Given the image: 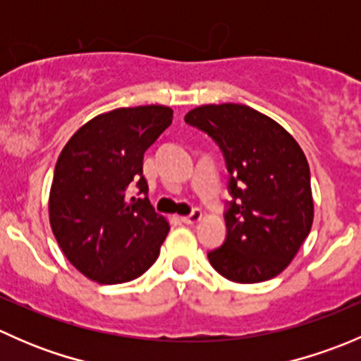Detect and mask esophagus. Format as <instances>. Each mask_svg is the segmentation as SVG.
<instances>
[{"label":"esophagus","instance_id":"1","mask_svg":"<svg viewBox=\"0 0 361 361\" xmlns=\"http://www.w3.org/2000/svg\"><path fill=\"white\" fill-rule=\"evenodd\" d=\"M201 218H202V211L201 209H194L190 214H188V216H181V221H183V224H187V225H194V224H197Z\"/></svg>","mask_w":361,"mask_h":361}]
</instances>
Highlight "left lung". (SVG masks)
Listing matches in <instances>:
<instances>
[{"mask_svg": "<svg viewBox=\"0 0 361 361\" xmlns=\"http://www.w3.org/2000/svg\"><path fill=\"white\" fill-rule=\"evenodd\" d=\"M220 147L232 201L227 238L207 253L235 283H260L285 271L311 232L314 202L304 152L278 122L245 104H204L185 115Z\"/></svg>", "mask_w": 361, "mask_h": 361, "instance_id": "obj_1", "label": "left lung"}]
</instances>
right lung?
Wrapping results in <instances>:
<instances>
[{
  "instance_id": "1",
  "label": "right lung",
  "mask_w": 361,
  "mask_h": 361,
  "mask_svg": "<svg viewBox=\"0 0 361 361\" xmlns=\"http://www.w3.org/2000/svg\"><path fill=\"white\" fill-rule=\"evenodd\" d=\"M173 122L160 104L116 110L80 127L57 159L50 227L66 258L92 281H133L154 265L169 224L147 197L145 152ZM136 183L145 197L130 202Z\"/></svg>"
}]
</instances>
